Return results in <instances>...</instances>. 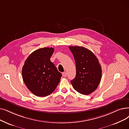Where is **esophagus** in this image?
I'll return each instance as SVG.
<instances>
[{
  "mask_svg": "<svg viewBox=\"0 0 129 129\" xmlns=\"http://www.w3.org/2000/svg\"><path fill=\"white\" fill-rule=\"evenodd\" d=\"M62 75H63V77H66V76H67V73H66L65 72H63V73H62Z\"/></svg>",
  "mask_w": 129,
  "mask_h": 129,
  "instance_id": "obj_1",
  "label": "esophagus"
}]
</instances>
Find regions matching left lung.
<instances>
[{"label":"left lung","instance_id":"1","mask_svg":"<svg viewBox=\"0 0 129 129\" xmlns=\"http://www.w3.org/2000/svg\"><path fill=\"white\" fill-rule=\"evenodd\" d=\"M75 59L76 74L71 83L75 90L88 95L98 87L101 80V66L97 57L90 50L84 47L69 46Z\"/></svg>","mask_w":129,"mask_h":129}]
</instances>
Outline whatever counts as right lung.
<instances>
[{"instance_id":"add662e5","label":"right lung","mask_w":129,"mask_h":129,"mask_svg":"<svg viewBox=\"0 0 129 129\" xmlns=\"http://www.w3.org/2000/svg\"><path fill=\"white\" fill-rule=\"evenodd\" d=\"M52 47H45L33 52L25 61L22 69L23 81L29 90L37 96L51 94L59 83L61 74L50 60Z\"/></svg>"}]
</instances>
